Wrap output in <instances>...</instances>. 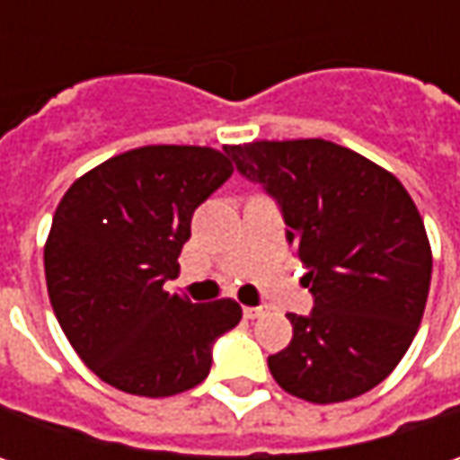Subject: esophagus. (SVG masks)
<instances>
[{
  "instance_id": "1",
  "label": "esophagus",
  "mask_w": 460,
  "mask_h": 460,
  "mask_svg": "<svg viewBox=\"0 0 460 460\" xmlns=\"http://www.w3.org/2000/svg\"><path fill=\"white\" fill-rule=\"evenodd\" d=\"M266 312H269V307H263V305H258V307H243V314H245L248 320H256V317L266 314Z\"/></svg>"
}]
</instances>
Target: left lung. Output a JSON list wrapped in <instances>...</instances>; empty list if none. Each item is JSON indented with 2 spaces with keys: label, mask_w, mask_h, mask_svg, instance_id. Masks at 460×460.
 Instances as JSON below:
<instances>
[{
  "label": "left lung",
  "mask_w": 460,
  "mask_h": 460,
  "mask_svg": "<svg viewBox=\"0 0 460 460\" xmlns=\"http://www.w3.org/2000/svg\"><path fill=\"white\" fill-rule=\"evenodd\" d=\"M225 153L279 204L314 299L305 317L287 314L292 343L269 356L276 384L314 404L361 397L407 353L430 292L433 253L412 197L389 171L320 137Z\"/></svg>",
  "instance_id": "8db88e82"
}]
</instances>
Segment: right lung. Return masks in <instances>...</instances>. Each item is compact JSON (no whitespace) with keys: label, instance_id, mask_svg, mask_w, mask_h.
<instances>
[{"label":"right lung","instance_id":"1","mask_svg":"<svg viewBox=\"0 0 460 460\" xmlns=\"http://www.w3.org/2000/svg\"><path fill=\"white\" fill-rule=\"evenodd\" d=\"M230 176L215 148L146 146L63 194L45 243L48 296L81 361L119 392L171 397L202 384L215 341L240 323L233 299L166 292L194 209Z\"/></svg>","mask_w":460,"mask_h":460}]
</instances>
